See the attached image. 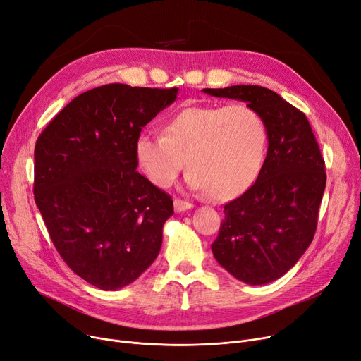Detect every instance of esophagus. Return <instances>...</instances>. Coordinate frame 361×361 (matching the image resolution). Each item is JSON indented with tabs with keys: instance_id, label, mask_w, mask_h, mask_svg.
Masks as SVG:
<instances>
[{
	"instance_id": "esophagus-1",
	"label": "esophagus",
	"mask_w": 361,
	"mask_h": 361,
	"mask_svg": "<svg viewBox=\"0 0 361 361\" xmlns=\"http://www.w3.org/2000/svg\"><path fill=\"white\" fill-rule=\"evenodd\" d=\"M193 208V203L183 200V199H174V211L176 212H183L187 209H192Z\"/></svg>"
}]
</instances>
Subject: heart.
Segmentation results:
<instances>
[{"instance_id":"1","label":"heart","mask_w":361,"mask_h":361,"mask_svg":"<svg viewBox=\"0 0 361 361\" xmlns=\"http://www.w3.org/2000/svg\"><path fill=\"white\" fill-rule=\"evenodd\" d=\"M267 140V125L247 104L190 106L166 121L164 134L140 131L133 152L138 171L153 185L166 189L185 162L192 190L226 200L254 184Z\"/></svg>"}]
</instances>
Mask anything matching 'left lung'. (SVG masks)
<instances>
[{
  "label": "left lung",
  "mask_w": 361,
  "mask_h": 361,
  "mask_svg": "<svg viewBox=\"0 0 361 361\" xmlns=\"http://www.w3.org/2000/svg\"><path fill=\"white\" fill-rule=\"evenodd\" d=\"M202 91L245 102L267 125L269 150L259 176L224 205L211 247L218 264L238 280L270 283L293 267L314 238L326 187L323 156L307 116L277 92L259 85Z\"/></svg>",
  "instance_id": "obj_1"
}]
</instances>
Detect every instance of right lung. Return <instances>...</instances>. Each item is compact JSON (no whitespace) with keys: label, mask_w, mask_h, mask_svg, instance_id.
<instances>
[{"label":"right lung","mask_w":361,"mask_h":361,"mask_svg":"<svg viewBox=\"0 0 361 361\" xmlns=\"http://www.w3.org/2000/svg\"><path fill=\"white\" fill-rule=\"evenodd\" d=\"M178 88L107 84L75 97L35 145V203L57 252L90 285L116 290L158 257L169 195L137 172L134 140Z\"/></svg>","instance_id":"add662e5"}]
</instances>
